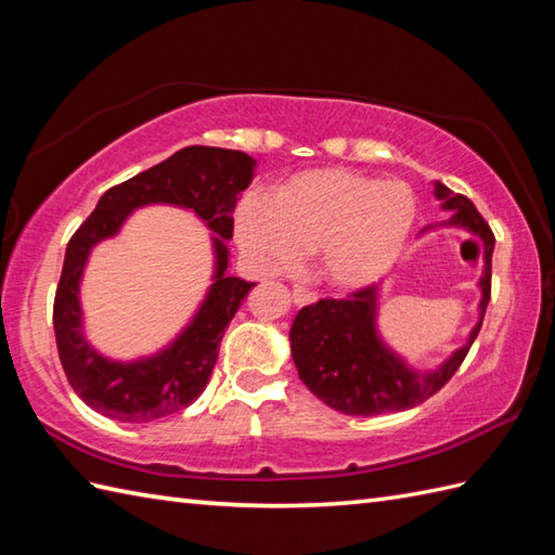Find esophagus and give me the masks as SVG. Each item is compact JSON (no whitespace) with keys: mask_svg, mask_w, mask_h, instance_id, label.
Listing matches in <instances>:
<instances>
[{"mask_svg":"<svg viewBox=\"0 0 555 555\" xmlns=\"http://www.w3.org/2000/svg\"><path fill=\"white\" fill-rule=\"evenodd\" d=\"M318 297L313 292H309V289H304V287H294L292 289V301H294V306H309V304H313Z\"/></svg>","mask_w":555,"mask_h":555,"instance_id":"34e87169","label":"esophagus"}]
</instances>
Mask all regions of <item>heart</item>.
<instances>
[{
  "label": "heart",
  "mask_w": 555,
  "mask_h": 555,
  "mask_svg": "<svg viewBox=\"0 0 555 555\" xmlns=\"http://www.w3.org/2000/svg\"><path fill=\"white\" fill-rule=\"evenodd\" d=\"M415 214V196L403 182L315 168L282 182L275 202L246 196L235 214V237L266 275L287 273L304 249H318L320 275L332 287L356 292L399 261Z\"/></svg>",
  "instance_id": "1"
}]
</instances>
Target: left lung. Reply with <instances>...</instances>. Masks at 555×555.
I'll list each match as a JSON object with an SVG mask.
<instances>
[{
    "instance_id": "left-lung-1",
    "label": "left lung",
    "mask_w": 555,
    "mask_h": 555,
    "mask_svg": "<svg viewBox=\"0 0 555 555\" xmlns=\"http://www.w3.org/2000/svg\"><path fill=\"white\" fill-rule=\"evenodd\" d=\"M435 199L451 214L441 225L463 228L482 242L475 327L463 347L451 351L447 361H441L433 371H421L382 337L377 323L379 285L356 292L349 299H320L313 306H306L294 318L289 330L292 361L304 385L330 409L363 417L413 409L444 387L459 371L465 353L470 351L489 304L491 254H494L496 240L467 196L435 182Z\"/></svg>"
}]
</instances>
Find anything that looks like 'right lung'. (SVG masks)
Returning a JSON list of instances; mask_svg holds the SVG:
<instances>
[{"instance_id": "obj_1", "label": "right lung", "mask_w": 555, "mask_h": 555, "mask_svg": "<svg viewBox=\"0 0 555 555\" xmlns=\"http://www.w3.org/2000/svg\"><path fill=\"white\" fill-rule=\"evenodd\" d=\"M256 162L237 150L184 146L166 162L102 194L66 246L54 299V335L64 373L92 411L120 423H152L202 397L218 359V344L254 282L228 275L232 211L254 180ZM144 205H176L212 230L215 273L205 299L166 348L138 360H111L83 335L79 285L91 249L113 238Z\"/></svg>"}]
</instances>
